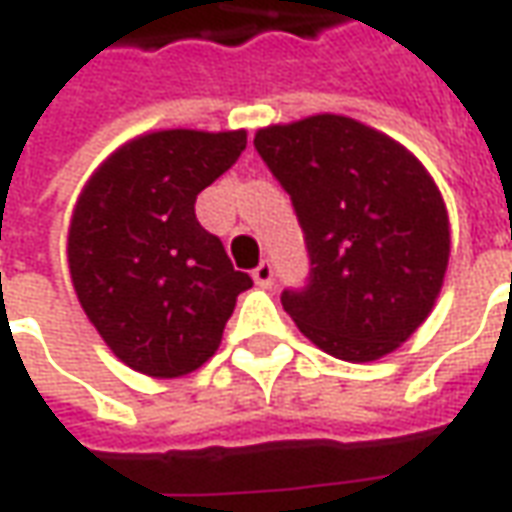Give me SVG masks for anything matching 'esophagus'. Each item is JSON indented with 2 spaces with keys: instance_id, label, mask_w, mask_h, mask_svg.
I'll return each mask as SVG.
<instances>
[{
  "instance_id": "1",
  "label": "esophagus",
  "mask_w": 512,
  "mask_h": 512,
  "mask_svg": "<svg viewBox=\"0 0 512 512\" xmlns=\"http://www.w3.org/2000/svg\"><path fill=\"white\" fill-rule=\"evenodd\" d=\"M253 281H256L259 287H264V290H267V287L273 284V264L270 262L259 264V267L253 270Z\"/></svg>"
}]
</instances>
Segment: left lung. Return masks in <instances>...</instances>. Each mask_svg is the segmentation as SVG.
Segmentation results:
<instances>
[{
  "label": "left lung",
  "mask_w": 512,
  "mask_h": 512,
  "mask_svg": "<svg viewBox=\"0 0 512 512\" xmlns=\"http://www.w3.org/2000/svg\"><path fill=\"white\" fill-rule=\"evenodd\" d=\"M256 150L290 195L309 253L301 290L281 303L326 354L373 362L424 323L449 264V214L415 155L337 114L256 133Z\"/></svg>",
  "instance_id": "8db88e82"
}]
</instances>
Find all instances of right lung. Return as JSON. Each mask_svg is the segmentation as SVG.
<instances>
[{"label": "right lung", "instance_id": "add662e5", "mask_svg": "<svg viewBox=\"0 0 512 512\" xmlns=\"http://www.w3.org/2000/svg\"><path fill=\"white\" fill-rule=\"evenodd\" d=\"M245 130H155L102 161L77 197L69 273L77 301L128 368L175 379L214 357L236 295L253 287L197 195L236 164Z\"/></svg>", "mask_w": 512, "mask_h": 512}]
</instances>
